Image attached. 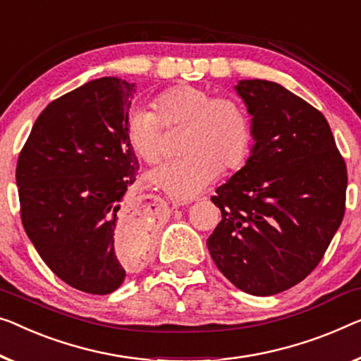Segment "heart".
Segmentation results:
<instances>
[{"label": "heart", "instance_id": "obj_1", "mask_svg": "<svg viewBox=\"0 0 361 361\" xmlns=\"http://www.w3.org/2000/svg\"><path fill=\"white\" fill-rule=\"evenodd\" d=\"M154 106L155 111L134 106L125 120L129 146L146 164L162 159L165 129H183L178 146L183 157L150 171L154 188L178 201H190L219 171L227 173L245 164L252 142L251 118L233 97L183 84L160 92Z\"/></svg>", "mask_w": 361, "mask_h": 361}]
</instances>
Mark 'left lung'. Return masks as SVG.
<instances>
[{
    "instance_id": "8db88e82",
    "label": "left lung",
    "mask_w": 361,
    "mask_h": 361,
    "mask_svg": "<svg viewBox=\"0 0 361 361\" xmlns=\"http://www.w3.org/2000/svg\"><path fill=\"white\" fill-rule=\"evenodd\" d=\"M255 147L217 188L207 248L235 287L267 297L308 277L345 214L347 166L324 115L269 80H240Z\"/></svg>"
}]
</instances>
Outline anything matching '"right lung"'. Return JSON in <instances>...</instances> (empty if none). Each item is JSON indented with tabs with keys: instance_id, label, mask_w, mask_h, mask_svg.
I'll list each match as a JSON object with an SVG mask.
<instances>
[{
	"instance_id": "add662e5",
	"label": "right lung",
	"mask_w": 361,
	"mask_h": 361,
	"mask_svg": "<svg viewBox=\"0 0 361 361\" xmlns=\"http://www.w3.org/2000/svg\"><path fill=\"white\" fill-rule=\"evenodd\" d=\"M134 84L102 78L47 105L16 166L20 220L43 262L80 292L125 281L116 250L144 256L150 233L120 212L139 162L125 134Z\"/></svg>"
}]
</instances>
